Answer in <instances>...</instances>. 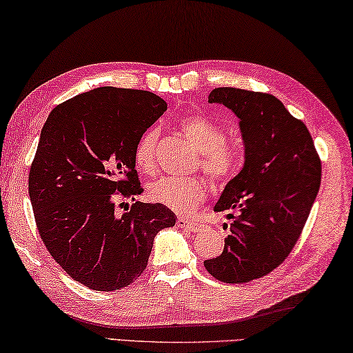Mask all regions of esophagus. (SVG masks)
<instances>
[{
	"mask_svg": "<svg viewBox=\"0 0 353 353\" xmlns=\"http://www.w3.org/2000/svg\"><path fill=\"white\" fill-rule=\"evenodd\" d=\"M176 225H178V227L184 228V230H188V231H194V233H195V231L203 228V223H201V222L190 221V219H186V217H178Z\"/></svg>",
	"mask_w": 353,
	"mask_h": 353,
	"instance_id": "esophagus-1",
	"label": "esophagus"
}]
</instances>
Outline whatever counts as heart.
<instances>
[{
	"label": "heart",
	"mask_w": 353,
	"mask_h": 353,
	"mask_svg": "<svg viewBox=\"0 0 353 353\" xmlns=\"http://www.w3.org/2000/svg\"><path fill=\"white\" fill-rule=\"evenodd\" d=\"M180 128L190 142L200 150V165L216 183H225L234 175L239 153L225 141V131L205 115L192 114L180 122ZM159 132L148 128L139 137L134 147V165L139 172L152 175L156 170V145ZM148 199L175 212H188L203 203L208 195V183L203 178L163 176L150 184Z\"/></svg>",
	"instance_id": "heart-1"
}]
</instances>
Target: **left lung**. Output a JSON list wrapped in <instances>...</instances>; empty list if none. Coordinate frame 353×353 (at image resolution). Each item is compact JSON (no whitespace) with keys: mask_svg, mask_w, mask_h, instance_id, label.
Listing matches in <instances>:
<instances>
[{"mask_svg":"<svg viewBox=\"0 0 353 353\" xmlns=\"http://www.w3.org/2000/svg\"><path fill=\"white\" fill-rule=\"evenodd\" d=\"M239 117L245 163L214 211L233 219L221 255L203 263L223 283H248L285 261L321 186V159L302 120L270 94L217 88L208 97Z\"/></svg>","mask_w":353,"mask_h":353,"instance_id":"1","label":"left lung"}]
</instances>
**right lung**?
<instances>
[{"mask_svg":"<svg viewBox=\"0 0 353 353\" xmlns=\"http://www.w3.org/2000/svg\"><path fill=\"white\" fill-rule=\"evenodd\" d=\"M165 109L152 92L98 88L57 105L40 132L28 178L39 234L54 261L90 290L136 281L156 233L175 225L159 203L115 212L142 192L134 147Z\"/></svg>","mask_w":353,"mask_h":353,"instance_id":"right-lung-1","label":"right lung"}]
</instances>
